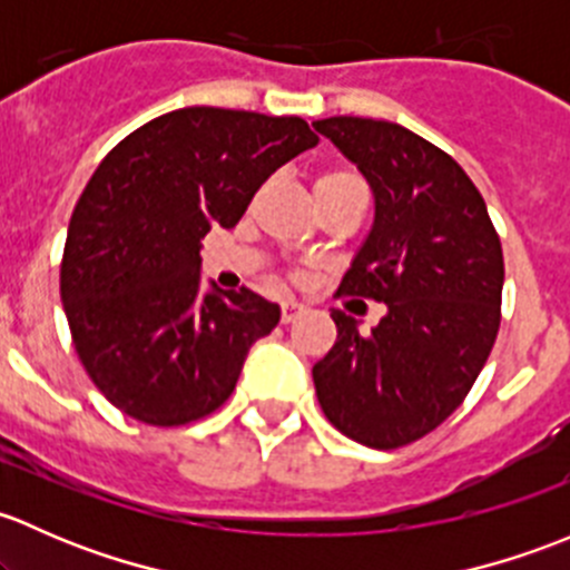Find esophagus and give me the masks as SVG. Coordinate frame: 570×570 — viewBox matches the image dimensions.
<instances>
[{"label":"esophagus","mask_w":570,"mask_h":570,"mask_svg":"<svg viewBox=\"0 0 570 570\" xmlns=\"http://www.w3.org/2000/svg\"><path fill=\"white\" fill-rule=\"evenodd\" d=\"M303 312H306V306H303V303L284 301L281 303V322H284V325H289V322H295Z\"/></svg>","instance_id":"1"}]
</instances>
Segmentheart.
I'll use <instances>...</instances> for the list:
<instances>
[{
    "instance_id": "1",
    "label": "heart",
    "mask_w": 570,
    "mask_h": 570,
    "mask_svg": "<svg viewBox=\"0 0 570 570\" xmlns=\"http://www.w3.org/2000/svg\"><path fill=\"white\" fill-rule=\"evenodd\" d=\"M361 181L358 176L347 174V170H331V174H322L317 178V189H327V187H338V184H353Z\"/></svg>"
}]
</instances>
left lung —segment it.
Segmentation results:
<instances>
[{
    "mask_svg": "<svg viewBox=\"0 0 570 570\" xmlns=\"http://www.w3.org/2000/svg\"><path fill=\"white\" fill-rule=\"evenodd\" d=\"M375 193V223L338 292L386 303L358 333L333 312L336 344L312 370L327 422L372 450L433 433L474 386L502 322L504 258L485 200L446 151L389 120L314 124Z\"/></svg>",
    "mask_w": 570,
    "mask_h": 570,
    "instance_id": "left-lung-1",
    "label": "left lung"
}]
</instances>
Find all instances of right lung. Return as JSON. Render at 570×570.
Wrapping results in <instances>:
<instances>
[{
	"label": "right lung",
	"mask_w": 570,
	"mask_h": 570,
	"mask_svg": "<svg viewBox=\"0 0 570 570\" xmlns=\"http://www.w3.org/2000/svg\"><path fill=\"white\" fill-rule=\"evenodd\" d=\"M317 140L303 118L184 107L101 159L68 223L60 297L85 372L118 411L178 428L232 396L281 308L245 286L200 295V239L237 226L269 174Z\"/></svg>",
	"instance_id": "obj_1"
}]
</instances>
